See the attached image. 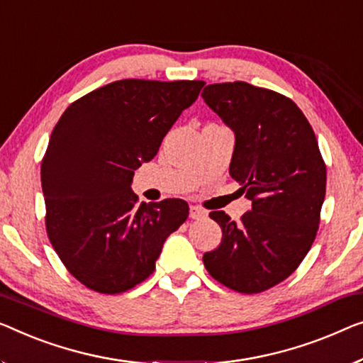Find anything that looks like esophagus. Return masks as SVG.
Segmentation results:
<instances>
[{"label": "esophagus", "mask_w": 363, "mask_h": 363, "mask_svg": "<svg viewBox=\"0 0 363 363\" xmlns=\"http://www.w3.org/2000/svg\"><path fill=\"white\" fill-rule=\"evenodd\" d=\"M189 215H191L192 220H200V218H205V216H207V212L202 208L196 207V205H192V207L189 208Z\"/></svg>", "instance_id": "esophagus-1"}]
</instances>
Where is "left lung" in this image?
Returning a JSON list of instances; mask_svg holds the SVG:
<instances>
[{
	"mask_svg": "<svg viewBox=\"0 0 363 363\" xmlns=\"http://www.w3.org/2000/svg\"><path fill=\"white\" fill-rule=\"evenodd\" d=\"M202 97L235 132L230 174L252 202L240 223L210 213L223 236L203 254V266L231 290L261 294L294 274L310 251L326 164L310 122L286 96L235 81L208 84Z\"/></svg>",
	"mask_w": 363,
	"mask_h": 363,
	"instance_id": "8db88e82",
	"label": "left lung"
}]
</instances>
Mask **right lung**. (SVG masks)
<instances>
[{
	"instance_id": "1",
	"label": "right lung",
	"mask_w": 363,
	"mask_h": 363,
	"mask_svg": "<svg viewBox=\"0 0 363 363\" xmlns=\"http://www.w3.org/2000/svg\"><path fill=\"white\" fill-rule=\"evenodd\" d=\"M203 84L113 81L69 104L53 128L40 166L45 228L63 266L88 289L116 295L143 282L186 221L182 199L138 203L130 184Z\"/></svg>"
}]
</instances>
